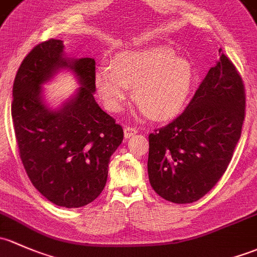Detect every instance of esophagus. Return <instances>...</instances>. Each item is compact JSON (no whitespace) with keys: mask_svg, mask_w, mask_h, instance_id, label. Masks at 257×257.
Listing matches in <instances>:
<instances>
[{"mask_svg":"<svg viewBox=\"0 0 257 257\" xmlns=\"http://www.w3.org/2000/svg\"><path fill=\"white\" fill-rule=\"evenodd\" d=\"M137 132H139V130L136 127H126L125 131H123V135H125V139H130L131 136H134V135H136Z\"/></svg>","mask_w":257,"mask_h":257,"instance_id":"esophagus-1","label":"esophagus"}]
</instances>
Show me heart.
Instances as JSON below:
<instances>
[{
  "label": "heart",
  "mask_w": 257,
  "mask_h": 257,
  "mask_svg": "<svg viewBox=\"0 0 257 257\" xmlns=\"http://www.w3.org/2000/svg\"><path fill=\"white\" fill-rule=\"evenodd\" d=\"M194 81V70L186 58L168 46L125 49L113 55L111 64L97 65L94 83L105 107L123 109L134 86L136 111L155 118L176 115L186 105Z\"/></svg>",
  "instance_id": "obj_1"
}]
</instances>
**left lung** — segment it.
I'll use <instances>...</instances> for the list:
<instances>
[{"label": "left lung", "mask_w": 257, "mask_h": 257, "mask_svg": "<svg viewBox=\"0 0 257 257\" xmlns=\"http://www.w3.org/2000/svg\"><path fill=\"white\" fill-rule=\"evenodd\" d=\"M244 117V84L221 53L187 109L148 136L147 171L155 192L176 204L204 197L226 171Z\"/></svg>", "instance_id": "8db88e82"}]
</instances>
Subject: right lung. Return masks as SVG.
<instances>
[{
    "instance_id": "1",
    "label": "right lung",
    "mask_w": 257,
    "mask_h": 257,
    "mask_svg": "<svg viewBox=\"0 0 257 257\" xmlns=\"http://www.w3.org/2000/svg\"><path fill=\"white\" fill-rule=\"evenodd\" d=\"M62 70L79 88L58 108L43 85ZM95 60L68 58L60 39L34 47L20 65L12 89V120L21 160L32 184L58 207L80 208L96 199L107 179L110 157L123 130L95 101Z\"/></svg>"
}]
</instances>
